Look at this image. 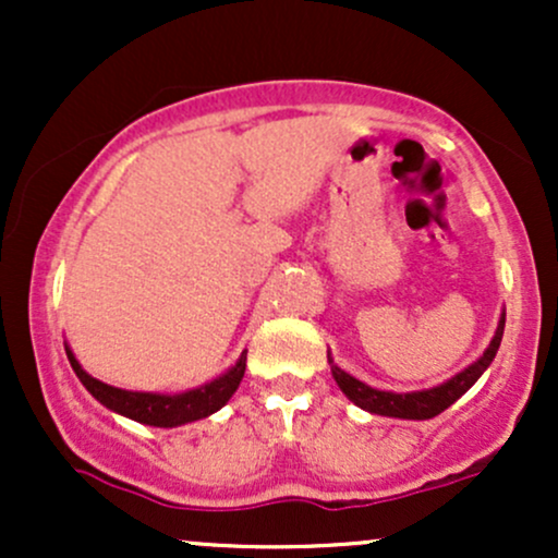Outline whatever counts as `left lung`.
<instances>
[{
  "label": "left lung",
  "mask_w": 558,
  "mask_h": 558,
  "mask_svg": "<svg viewBox=\"0 0 558 558\" xmlns=\"http://www.w3.org/2000/svg\"><path fill=\"white\" fill-rule=\"evenodd\" d=\"M504 323H506V315H501V319H498L496 336H493L490 345L483 351V356H480L475 364H470V367L462 369V373L453 375L451 380L444 383V386L414 390V393H390V390H377V388L364 386L362 380H356V377L343 373L338 364H332L330 351H328V362L338 388L349 396V401H354L356 407H362L364 412L383 414V417H399V420H430V417H438L440 412H446V409L451 407L459 396H464L466 390L475 386L477 377L490 367V362L496 360L498 345H501Z\"/></svg>",
  "instance_id": "8db88e82"
}]
</instances>
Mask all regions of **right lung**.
Here are the masks:
<instances>
[{
    "label": "right lung",
    "mask_w": 558,
    "mask_h": 558,
    "mask_svg": "<svg viewBox=\"0 0 558 558\" xmlns=\"http://www.w3.org/2000/svg\"><path fill=\"white\" fill-rule=\"evenodd\" d=\"M65 354L70 360V367L75 369L78 380L86 386L88 393L94 396L96 401L105 403L112 412L123 414V417H131L136 422H144V425L151 427H178L185 425V422L204 420L209 414H215L217 409H222L230 401V396L235 393V388L241 386L243 369H246V351L241 354V360L228 369L226 375L217 377V380L207 383V386L185 390V393L165 396V393H141V390H123L107 386V383L96 380L81 367L78 360L73 356V351L65 345Z\"/></svg>",
    "instance_id": "obj_1"
}]
</instances>
